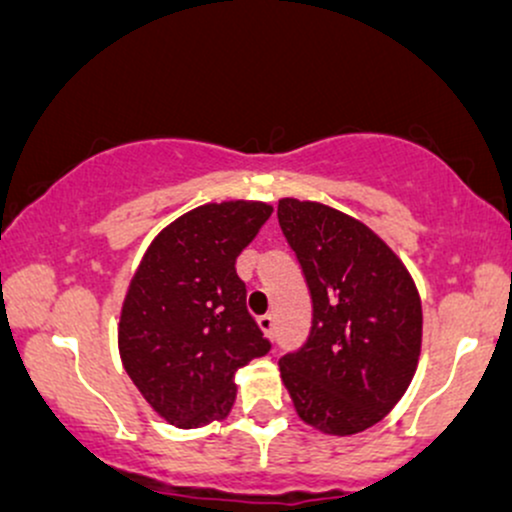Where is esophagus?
Returning <instances> with one entry per match:
<instances>
[{"label":"esophagus","instance_id":"1","mask_svg":"<svg viewBox=\"0 0 512 512\" xmlns=\"http://www.w3.org/2000/svg\"><path fill=\"white\" fill-rule=\"evenodd\" d=\"M257 325H260V330L267 334L269 339H274V330H276V322H274V315H262L260 320H257Z\"/></svg>","mask_w":512,"mask_h":512}]
</instances>
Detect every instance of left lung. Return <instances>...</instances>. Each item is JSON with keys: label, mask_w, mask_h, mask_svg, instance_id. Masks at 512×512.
<instances>
[{"label": "left lung", "mask_w": 512, "mask_h": 512, "mask_svg": "<svg viewBox=\"0 0 512 512\" xmlns=\"http://www.w3.org/2000/svg\"><path fill=\"white\" fill-rule=\"evenodd\" d=\"M276 216L313 298L308 342L279 358L281 380L305 424L330 436L366 431L407 392L419 363L414 279L342 211L286 197Z\"/></svg>", "instance_id": "left-lung-1"}]
</instances>
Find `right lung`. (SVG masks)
I'll use <instances>...</instances> for the list:
<instances>
[{"label": "right lung", "instance_id": "obj_1", "mask_svg": "<svg viewBox=\"0 0 512 512\" xmlns=\"http://www.w3.org/2000/svg\"><path fill=\"white\" fill-rule=\"evenodd\" d=\"M264 202L204 204L163 228L142 257L120 315L127 375L163 419L197 428L236 402L233 375L272 349L245 305L236 260L260 233Z\"/></svg>", "mask_w": 512, "mask_h": 512}]
</instances>
